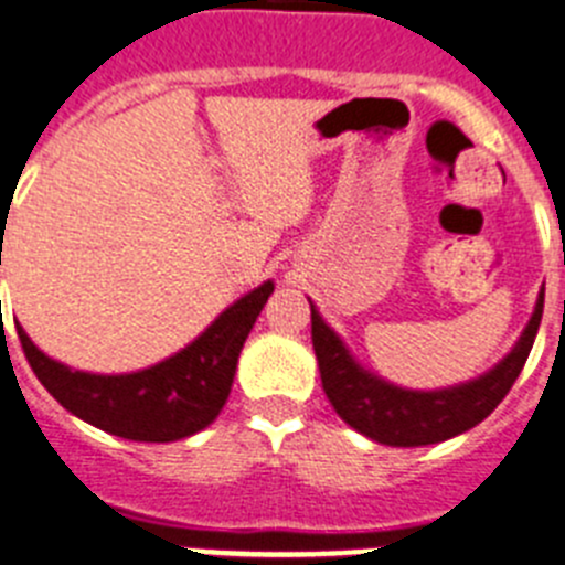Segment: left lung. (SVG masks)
<instances>
[{
    "label": "left lung",
    "instance_id": "1",
    "mask_svg": "<svg viewBox=\"0 0 565 565\" xmlns=\"http://www.w3.org/2000/svg\"><path fill=\"white\" fill-rule=\"evenodd\" d=\"M309 307H312V345L320 379L337 415L371 440L413 449V446H429L462 435L502 404L532 351L544 315V292L537 295L535 312L521 340L497 367L457 387L426 390V393L395 387L376 373L365 371L348 354L340 337L326 326L312 300Z\"/></svg>",
    "mask_w": 565,
    "mask_h": 565
}]
</instances>
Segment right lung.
<instances>
[{
    "label": "right lung",
    "instance_id": "right-lung-1",
    "mask_svg": "<svg viewBox=\"0 0 565 565\" xmlns=\"http://www.w3.org/2000/svg\"><path fill=\"white\" fill-rule=\"evenodd\" d=\"M270 295L273 281H265L175 356L119 376L72 371L15 329L30 367L61 407L125 440L172 443L205 429L225 407L242 345Z\"/></svg>",
    "mask_w": 565,
    "mask_h": 565
}]
</instances>
